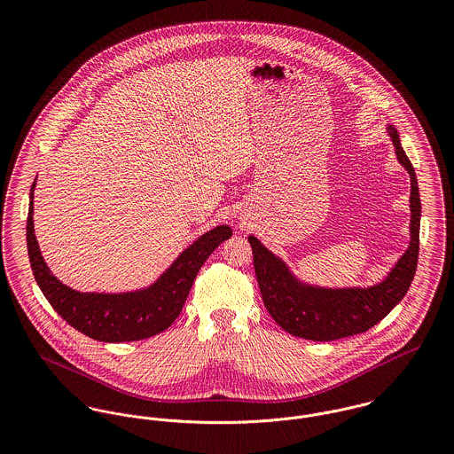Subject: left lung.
Listing matches in <instances>:
<instances>
[{
  "instance_id": "obj_1",
  "label": "left lung",
  "mask_w": 454,
  "mask_h": 454,
  "mask_svg": "<svg viewBox=\"0 0 454 454\" xmlns=\"http://www.w3.org/2000/svg\"><path fill=\"white\" fill-rule=\"evenodd\" d=\"M395 155L411 176L409 247L387 276L369 286H324L299 278L259 238L248 236L262 301L283 330L309 340H333L362 333L380 324L403 299L418 265L421 200L414 168L407 159L398 130L387 126Z\"/></svg>"
}]
</instances>
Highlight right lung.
Returning a JSON list of instances; mask_svg holds the SVG:
<instances>
[{
	"mask_svg": "<svg viewBox=\"0 0 454 454\" xmlns=\"http://www.w3.org/2000/svg\"><path fill=\"white\" fill-rule=\"evenodd\" d=\"M35 187L36 180L29 194L26 227L35 279L63 320L101 342L141 340L164 332L182 313L202 263L220 243L232 236V229L225 223L213 227L184 248L146 286L128 292H80L58 279L40 252L33 223Z\"/></svg>",
	"mask_w": 454,
	"mask_h": 454,
	"instance_id": "add662e5",
	"label": "right lung"
}]
</instances>
